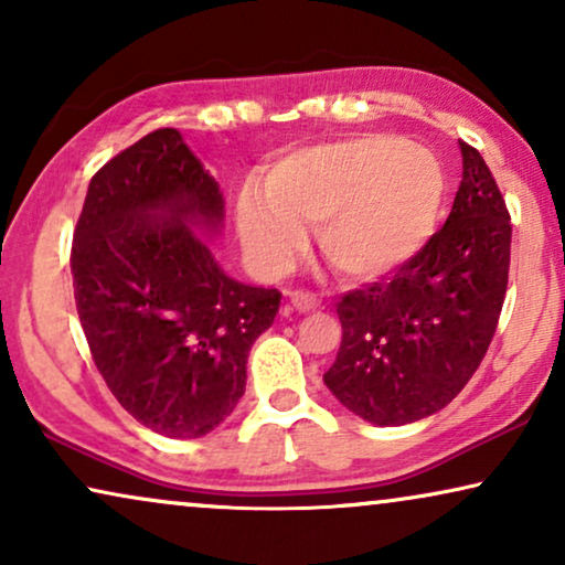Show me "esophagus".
Masks as SVG:
<instances>
[{
	"label": "esophagus",
	"mask_w": 565,
	"mask_h": 565,
	"mask_svg": "<svg viewBox=\"0 0 565 565\" xmlns=\"http://www.w3.org/2000/svg\"><path fill=\"white\" fill-rule=\"evenodd\" d=\"M288 300L292 308H298V311H311V308H319L321 300L313 296V292L308 290H290L288 292Z\"/></svg>",
	"instance_id": "34e87169"
}]
</instances>
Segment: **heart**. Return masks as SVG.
<instances>
[{"label": "heart", "instance_id": "obj_1", "mask_svg": "<svg viewBox=\"0 0 565 565\" xmlns=\"http://www.w3.org/2000/svg\"><path fill=\"white\" fill-rule=\"evenodd\" d=\"M445 174L435 153L388 134L337 138L290 151L267 188L244 184L236 226L265 275H280L306 244V221L334 269L375 280L414 259L435 231Z\"/></svg>", "mask_w": 565, "mask_h": 565}]
</instances>
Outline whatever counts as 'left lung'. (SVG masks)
Wrapping results in <instances>:
<instances>
[{"label":"left lung","mask_w":565,"mask_h":565,"mask_svg":"<svg viewBox=\"0 0 565 565\" xmlns=\"http://www.w3.org/2000/svg\"><path fill=\"white\" fill-rule=\"evenodd\" d=\"M445 226L414 259L337 303L342 344L323 383L352 414L401 427L439 412L486 358L509 280L512 218L473 146Z\"/></svg>","instance_id":"1"}]
</instances>
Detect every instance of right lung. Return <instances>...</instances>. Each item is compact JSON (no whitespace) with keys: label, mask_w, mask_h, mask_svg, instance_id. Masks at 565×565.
I'll list each match as a JSON object with an SVG mask.
<instances>
[{"label":"right lung","mask_w":565,"mask_h":565,"mask_svg":"<svg viewBox=\"0 0 565 565\" xmlns=\"http://www.w3.org/2000/svg\"><path fill=\"white\" fill-rule=\"evenodd\" d=\"M223 226L218 182L159 128L92 177L74 228L76 313L92 360L151 431L195 439L234 412L246 358L280 292L223 273L205 236Z\"/></svg>","instance_id":"add662e5"}]
</instances>
